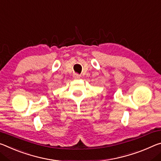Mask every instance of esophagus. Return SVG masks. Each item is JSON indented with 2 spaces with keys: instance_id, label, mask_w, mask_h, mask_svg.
<instances>
[{
  "instance_id": "obj_1",
  "label": "esophagus",
  "mask_w": 161,
  "mask_h": 161,
  "mask_svg": "<svg viewBox=\"0 0 161 161\" xmlns=\"http://www.w3.org/2000/svg\"><path fill=\"white\" fill-rule=\"evenodd\" d=\"M73 78L75 79H79L80 78V75L79 74H77V73H75V74H73Z\"/></svg>"
}]
</instances>
